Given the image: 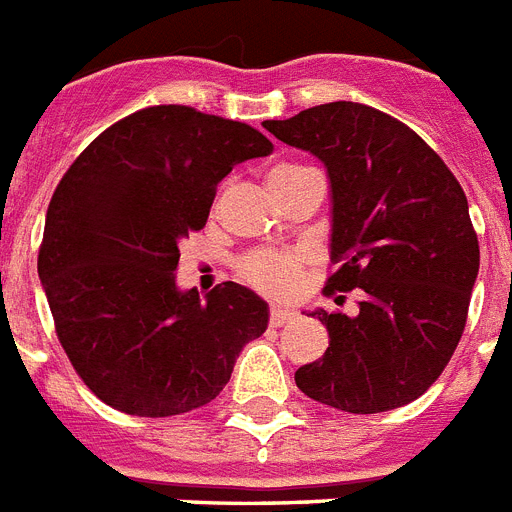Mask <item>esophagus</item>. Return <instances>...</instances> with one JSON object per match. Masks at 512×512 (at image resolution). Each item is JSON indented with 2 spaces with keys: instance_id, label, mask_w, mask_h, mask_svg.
I'll return each mask as SVG.
<instances>
[{
  "instance_id": "1",
  "label": "esophagus",
  "mask_w": 512,
  "mask_h": 512,
  "mask_svg": "<svg viewBox=\"0 0 512 512\" xmlns=\"http://www.w3.org/2000/svg\"><path fill=\"white\" fill-rule=\"evenodd\" d=\"M291 319H296V311L293 309H286V306H273L270 309V327H283Z\"/></svg>"
}]
</instances>
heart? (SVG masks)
<instances>
[{"instance_id":"obj_1","label":"heart","mask_w":512,"mask_h":512,"mask_svg":"<svg viewBox=\"0 0 512 512\" xmlns=\"http://www.w3.org/2000/svg\"><path fill=\"white\" fill-rule=\"evenodd\" d=\"M306 167L301 164H281L270 172V180H283V177L301 172ZM301 265H304V255L301 252H278V250H257L244 255L239 260V275L250 283L252 288L270 296H286L296 288L301 275Z\"/></svg>"}]
</instances>
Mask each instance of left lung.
<instances>
[{
  "label": "left lung",
  "mask_w": 512,
  "mask_h": 512,
  "mask_svg": "<svg viewBox=\"0 0 512 512\" xmlns=\"http://www.w3.org/2000/svg\"><path fill=\"white\" fill-rule=\"evenodd\" d=\"M262 126L311 151L330 175L335 270L324 293L363 291L358 317L311 311L330 348L296 371V386L353 415L415 402L464 335L479 273L459 180L410 126L361 102H327Z\"/></svg>",
  "instance_id": "obj_1"
}]
</instances>
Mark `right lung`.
<instances>
[{
	"mask_svg": "<svg viewBox=\"0 0 512 512\" xmlns=\"http://www.w3.org/2000/svg\"><path fill=\"white\" fill-rule=\"evenodd\" d=\"M273 151L260 131L188 105L136 110L102 131L53 190L38 252L56 337L113 410L172 417L219 397L268 304L239 283L180 293V239L216 188Z\"/></svg>",
	"mask_w": 512,
	"mask_h": 512,
	"instance_id": "1",
	"label": "right lung"
}]
</instances>
